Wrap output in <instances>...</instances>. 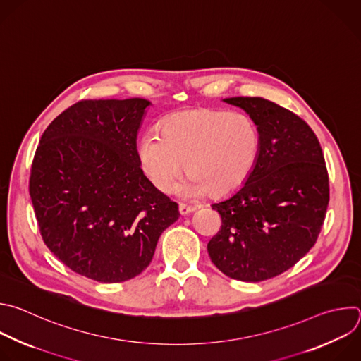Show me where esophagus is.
I'll list each match as a JSON object with an SVG mask.
<instances>
[{
	"mask_svg": "<svg viewBox=\"0 0 361 361\" xmlns=\"http://www.w3.org/2000/svg\"><path fill=\"white\" fill-rule=\"evenodd\" d=\"M196 207L195 206H190V204H185V203H179V212L180 214H188V213H192Z\"/></svg>",
	"mask_w": 361,
	"mask_h": 361,
	"instance_id": "34e87169",
	"label": "esophagus"
}]
</instances>
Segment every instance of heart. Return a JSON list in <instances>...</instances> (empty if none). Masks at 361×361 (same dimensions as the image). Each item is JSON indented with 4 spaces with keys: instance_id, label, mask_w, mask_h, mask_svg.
<instances>
[{
    "instance_id": "heart-1",
    "label": "heart",
    "mask_w": 361,
    "mask_h": 361,
    "mask_svg": "<svg viewBox=\"0 0 361 361\" xmlns=\"http://www.w3.org/2000/svg\"><path fill=\"white\" fill-rule=\"evenodd\" d=\"M161 137L139 142L140 168L152 185L168 192L183 175L186 192L219 199L239 190L250 178L260 152V132L246 114L200 108L173 114L159 125Z\"/></svg>"
}]
</instances>
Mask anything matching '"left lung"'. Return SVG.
I'll list each match as a JSON object with an SVG mask.
<instances>
[{
    "mask_svg": "<svg viewBox=\"0 0 361 361\" xmlns=\"http://www.w3.org/2000/svg\"><path fill=\"white\" fill-rule=\"evenodd\" d=\"M260 132L247 182L213 203L222 218L207 243L212 263L235 280L262 281L295 266L316 243L330 199L320 142L296 114L264 98L235 97Z\"/></svg>",
    "mask_w": 361,
    "mask_h": 361,
    "instance_id": "1",
    "label": "left lung"
}]
</instances>
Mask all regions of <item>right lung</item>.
<instances>
[{"label":"right lung","mask_w":361,"mask_h":361,"mask_svg":"<svg viewBox=\"0 0 361 361\" xmlns=\"http://www.w3.org/2000/svg\"><path fill=\"white\" fill-rule=\"evenodd\" d=\"M143 98L81 99L44 130L30 196L47 247L66 267L121 283L152 262L178 204L143 175L136 135Z\"/></svg>","instance_id":"right-lung-1"}]
</instances>
